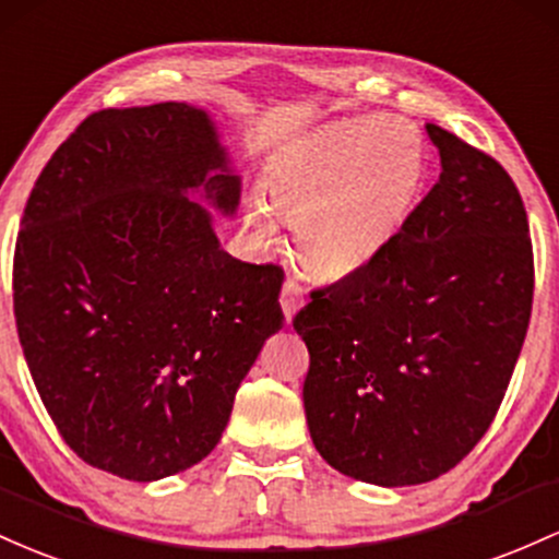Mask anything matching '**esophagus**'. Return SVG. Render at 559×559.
Returning a JSON list of instances; mask_svg holds the SVG:
<instances>
[{"label":"esophagus","mask_w":559,"mask_h":559,"mask_svg":"<svg viewBox=\"0 0 559 559\" xmlns=\"http://www.w3.org/2000/svg\"><path fill=\"white\" fill-rule=\"evenodd\" d=\"M280 304H282V311H285V319L296 317V311L304 306V287H300V282L296 277L285 280V285H282V293H280Z\"/></svg>","instance_id":"34e87169"}]
</instances>
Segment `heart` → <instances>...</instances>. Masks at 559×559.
<instances>
[{"label": "heart", "instance_id": "1", "mask_svg": "<svg viewBox=\"0 0 559 559\" xmlns=\"http://www.w3.org/2000/svg\"><path fill=\"white\" fill-rule=\"evenodd\" d=\"M425 147L417 131L385 118H348L277 168L263 190L269 211L296 229L304 266L343 277L391 246L423 192ZM242 218L259 242H272L266 209L248 200Z\"/></svg>", "mask_w": 559, "mask_h": 559}]
</instances>
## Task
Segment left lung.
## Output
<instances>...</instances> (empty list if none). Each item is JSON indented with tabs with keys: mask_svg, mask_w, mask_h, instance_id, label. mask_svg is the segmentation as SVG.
I'll use <instances>...</instances> for the list:
<instances>
[{
	"mask_svg": "<svg viewBox=\"0 0 559 559\" xmlns=\"http://www.w3.org/2000/svg\"><path fill=\"white\" fill-rule=\"evenodd\" d=\"M441 177L359 272L313 287L293 328L304 406L332 467L378 486L449 473L497 417L533 306L528 213L499 160L428 123Z\"/></svg>",
	"mask_w": 559,
	"mask_h": 559,
	"instance_id": "left-lung-1",
	"label": "left lung"
}]
</instances>
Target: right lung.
Listing matches in <instances>:
<instances>
[{"mask_svg": "<svg viewBox=\"0 0 559 559\" xmlns=\"http://www.w3.org/2000/svg\"><path fill=\"white\" fill-rule=\"evenodd\" d=\"M203 187L235 211L203 110L86 116L41 168L12 259L23 356L55 428L86 465L158 480L209 456L235 393L282 328L277 263L218 248Z\"/></svg>", "mask_w": 559, "mask_h": 559, "instance_id": "1", "label": "right lung"}]
</instances>
